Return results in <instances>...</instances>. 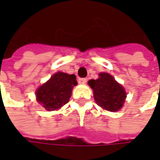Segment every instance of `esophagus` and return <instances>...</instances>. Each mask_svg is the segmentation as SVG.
Segmentation results:
<instances>
[{
	"mask_svg": "<svg viewBox=\"0 0 160 160\" xmlns=\"http://www.w3.org/2000/svg\"><path fill=\"white\" fill-rule=\"evenodd\" d=\"M86 82H87V79H86V78H79V79H78V83H79L83 84V83H85Z\"/></svg>",
	"mask_w": 160,
	"mask_h": 160,
	"instance_id": "esophagus-1",
	"label": "esophagus"
}]
</instances>
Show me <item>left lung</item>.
Here are the masks:
<instances>
[{
	"label": "left lung",
	"mask_w": 160,
	"mask_h": 160,
	"mask_svg": "<svg viewBox=\"0 0 160 160\" xmlns=\"http://www.w3.org/2000/svg\"><path fill=\"white\" fill-rule=\"evenodd\" d=\"M96 103L102 108L116 112L123 107L126 98L124 87L108 73H100L98 79L88 82Z\"/></svg>",
	"instance_id": "left-lung-1"
}]
</instances>
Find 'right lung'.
<instances>
[{
    "label": "right lung",
    "mask_w": 160,
    "mask_h": 160,
    "mask_svg": "<svg viewBox=\"0 0 160 160\" xmlns=\"http://www.w3.org/2000/svg\"><path fill=\"white\" fill-rule=\"evenodd\" d=\"M76 79L73 74L57 72L36 90V101L48 111L60 108L69 101L72 89L77 84Z\"/></svg>",
    "instance_id": "add662e5"
}]
</instances>
